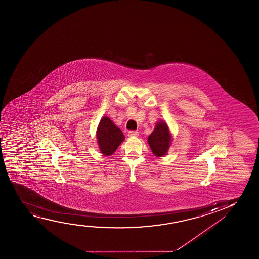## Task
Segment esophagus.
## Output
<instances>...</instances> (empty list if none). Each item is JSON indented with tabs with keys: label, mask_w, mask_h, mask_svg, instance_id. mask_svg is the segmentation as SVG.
<instances>
[{
	"label": "esophagus",
	"mask_w": 259,
	"mask_h": 259,
	"mask_svg": "<svg viewBox=\"0 0 259 259\" xmlns=\"http://www.w3.org/2000/svg\"><path fill=\"white\" fill-rule=\"evenodd\" d=\"M127 135L129 137H136V136H138L139 133L137 131H129Z\"/></svg>",
	"instance_id": "esophagus-1"
}]
</instances>
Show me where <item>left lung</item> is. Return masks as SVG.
Instances as JSON below:
<instances>
[{
    "label": "left lung",
    "instance_id": "1",
    "mask_svg": "<svg viewBox=\"0 0 259 259\" xmlns=\"http://www.w3.org/2000/svg\"><path fill=\"white\" fill-rule=\"evenodd\" d=\"M148 142L155 156L161 157L166 155L171 143V135L165 122L156 123L152 134L148 137Z\"/></svg>",
    "mask_w": 259,
    "mask_h": 259
}]
</instances>
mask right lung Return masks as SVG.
<instances>
[{
    "mask_svg": "<svg viewBox=\"0 0 259 259\" xmlns=\"http://www.w3.org/2000/svg\"><path fill=\"white\" fill-rule=\"evenodd\" d=\"M96 138L101 153L104 156H110L124 142V135L109 117H103L97 127Z\"/></svg>",
    "mask_w": 259,
    "mask_h": 259,
    "instance_id": "right-lung-1",
    "label": "right lung"
}]
</instances>
